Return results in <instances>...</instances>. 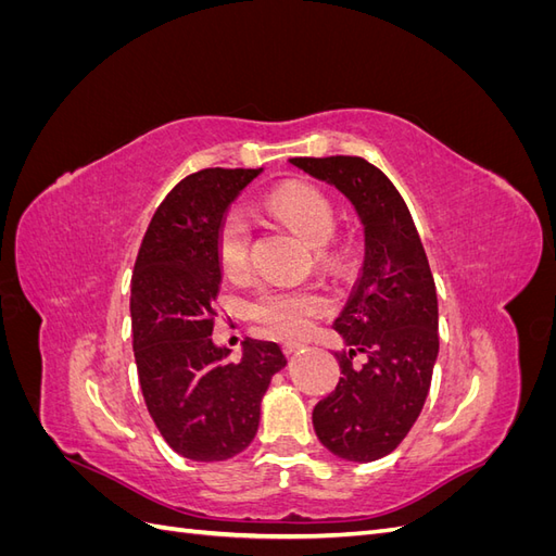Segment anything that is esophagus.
Returning a JSON list of instances; mask_svg holds the SVG:
<instances>
[{
    "instance_id": "esophagus-1",
    "label": "esophagus",
    "mask_w": 556,
    "mask_h": 556,
    "mask_svg": "<svg viewBox=\"0 0 556 556\" xmlns=\"http://www.w3.org/2000/svg\"><path fill=\"white\" fill-rule=\"evenodd\" d=\"M301 348H304V343H299V341H285V343H282V352H285V355H294V352L301 350Z\"/></svg>"
}]
</instances>
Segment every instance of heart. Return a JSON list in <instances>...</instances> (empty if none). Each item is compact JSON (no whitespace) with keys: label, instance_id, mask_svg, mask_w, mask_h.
<instances>
[{"label":"heart","instance_id":"obj_1","mask_svg":"<svg viewBox=\"0 0 556 556\" xmlns=\"http://www.w3.org/2000/svg\"><path fill=\"white\" fill-rule=\"evenodd\" d=\"M266 208L278 220L290 225L301 239L319 248V255H331L327 243L336 233V206L325 190L304 180L285 182L266 197ZM250 243L252 229L248 217L241 211H227L217 225L215 250L220 266L229 276L239 278L250 268ZM325 308L327 299L317 290L282 288V285L262 288L245 304V313L252 323H257L268 333L285 336V339L306 333L313 319Z\"/></svg>","mask_w":556,"mask_h":556}]
</instances>
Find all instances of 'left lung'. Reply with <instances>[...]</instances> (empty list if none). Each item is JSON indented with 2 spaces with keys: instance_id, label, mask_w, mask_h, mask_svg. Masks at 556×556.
<instances>
[{
  "instance_id": "8db88e82",
  "label": "left lung",
  "mask_w": 556,
  "mask_h": 556,
  "mask_svg": "<svg viewBox=\"0 0 556 556\" xmlns=\"http://www.w3.org/2000/svg\"><path fill=\"white\" fill-rule=\"evenodd\" d=\"M306 174L336 185L364 223V266L336 331L341 378L313 408L319 443L348 462H374L396 450L422 413L439 357V299L406 201L364 157H292ZM364 351L367 362L351 359Z\"/></svg>"
}]
</instances>
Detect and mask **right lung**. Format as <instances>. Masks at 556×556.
Here are the masks:
<instances>
[{
	"instance_id": "obj_1",
	"label": "right lung",
	"mask_w": 556,
	"mask_h": 556,
	"mask_svg": "<svg viewBox=\"0 0 556 556\" xmlns=\"http://www.w3.org/2000/svg\"><path fill=\"white\" fill-rule=\"evenodd\" d=\"M262 169H201L164 197L131 276V348L146 406L162 439L194 462L243 452L260 427L278 343L245 339L243 357L211 341L220 290L215 237L227 206Z\"/></svg>"
}]
</instances>
